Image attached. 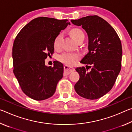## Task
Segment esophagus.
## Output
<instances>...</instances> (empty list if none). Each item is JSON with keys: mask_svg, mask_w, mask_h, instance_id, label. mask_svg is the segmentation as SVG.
Wrapping results in <instances>:
<instances>
[{"mask_svg": "<svg viewBox=\"0 0 132 132\" xmlns=\"http://www.w3.org/2000/svg\"><path fill=\"white\" fill-rule=\"evenodd\" d=\"M75 68H70L68 65H64V75L65 76H67L70 74L71 72L75 71Z\"/></svg>", "mask_w": 132, "mask_h": 132, "instance_id": "obj_1", "label": "esophagus"}]
</instances>
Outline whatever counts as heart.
<instances>
[{"label": "heart", "mask_w": 132, "mask_h": 132, "mask_svg": "<svg viewBox=\"0 0 132 132\" xmlns=\"http://www.w3.org/2000/svg\"><path fill=\"white\" fill-rule=\"evenodd\" d=\"M70 33L73 38L76 41H77L79 38L84 35L83 32L78 28L71 29ZM62 39H63V34H59L55 38L54 42H53V46H54L55 50H59L61 48ZM79 58L80 55L77 53L64 52L59 56L58 59L62 63L68 64V65H73Z\"/></svg>", "instance_id": "b5f03b06"}]
</instances>
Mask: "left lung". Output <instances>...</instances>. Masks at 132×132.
I'll return each mask as SVG.
<instances>
[{
	"label": "left lung",
	"mask_w": 132,
	"mask_h": 132,
	"mask_svg": "<svg viewBox=\"0 0 132 132\" xmlns=\"http://www.w3.org/2000/svg\"><path fill=\"white\" fill-rule=\"evenodd\" d=\"M71 22L81 26L88 37V52L80 61L87 65L86 69H76L80 79L75 85V91L86 99H98L111 90L119 74L121 41L112 27L98 15H88Z\"/></svg>",
	"instance_id": "obj_1"
}]
</instances>
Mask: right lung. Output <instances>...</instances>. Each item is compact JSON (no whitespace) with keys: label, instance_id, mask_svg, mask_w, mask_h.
I'll list each match as a JSON object with an SVG mask.
<instances>
[{"label":"right lung","instance_id":"add662e5","mask_svg":"<svg viewBox=\"0 0 132 132\" xmlns=\"http://www.w3.org/2000/svg\"><path fill=\"white\" fill-rule=\"evenodd\" d=\"M68 25V20L38 17L26 24L15 37L12 50L13 73L23 93L33 100L52 97L63 77V64L55 61L53 67L47 66L45 59L53 54L55 38Z\"/></svg>","mask_w":132,"mask_h":132}]
</instances>
